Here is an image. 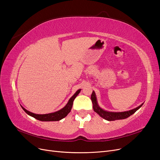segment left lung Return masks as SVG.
Returning a JSON list of instances; mask_svg holds the SVG:
<instances>
[{
    "label": "left lung",
    "mask_w": 160,
    "mask_h": 160,
    "mask_svg": "<svg viewBox=\"0 0 160 160\" xmlns=\"http://www.w3.org/2000/svg\"><path fill=\"white\" fill-rule=\"evenodd\" d=\"M91 99L92 101V103H93V108L95 112L98 113L100 117L108 121H115V120H118V119H126L129 118L130 115H133L135 111L138 110L143 104L142 103V105H139L138 108L129 111H123V112H113V111H108L104 110L99 107L94 91H93V93L91 94Z\"/></svg>",
    "instance_id": "1"
}]
</instances>
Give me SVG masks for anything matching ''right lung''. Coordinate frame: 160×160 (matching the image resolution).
Returning <instances> with one entry per match:
<instances>
[{"label": "right lung", "mask_w": 160, "mask_h": 160, "mask_svg": "<svg viewBox=\"0 0 160 160\" xmlns=\"http://www.w3.org/2000/svg\"><path fill=\"white\" fill-rule=\"evenodd\" d=\"M81 90V89H79L75 92V93L69 99L68 103L66 104V105L63 108H62L61 109L57 111L54 113H47V114H35L32 112H30V111H28V110L24 108L22 106H21V108L28 115H29L30 116H31V117L35 118L38 120L41 121V122H55V121H59L65 118L70 112L72 108V103H73V101L75 99L76 97L80 93Z\"/></svg>", "instance_id": "add662e5"}]
</instances>
